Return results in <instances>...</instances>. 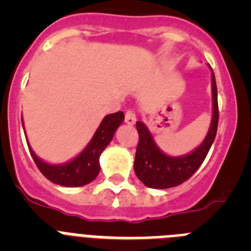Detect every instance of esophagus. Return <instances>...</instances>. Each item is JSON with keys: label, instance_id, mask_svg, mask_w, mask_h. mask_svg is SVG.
Instances as JSON below:
<instances>
[{"label": "esophagus", "instance_id": "1", "mask_svg": "<svg viewBox=\"0 0 251 251\" xmlns=\"http://www.w3.org/2000/svg\"><path fill=\"white\" fill-rule=\"evenodd\" d=\"M137 121V117H136V113L133 112V110H127L126 112V123L127 124H134Z\"/></svg>", "mask_w": 251, "mask_h": 251}]
</instances>
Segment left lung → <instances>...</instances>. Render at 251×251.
<instances>
[{
	"label": "left lung",
	"instance_id": "1",
	"mask_svg": "<svg viewBox=\"0 0 251 251\" xmlns=\"http://www.w3.org/2000/svg\"><path fill=\"white\" fill-rule=\"evenodd\" d=\"M212 72V69H211ZM212 119L211 126L205 139L191 153L179 157L165 154L156 145L152 134L142 122H137L139 142L134 159V172L137 177L151 188H170L187 181L199 170L211 148L217 132L219 105H217V88L212 72Z\"/></svg>",
	"mask_w": 251,
	"mask_h": 251
}]
</instances>
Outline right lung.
Returning <instances> with one entry per match:
<instances>
[{"label": "right lung", "mask_w": 251, "mask_h": 251, "mask_svg": "<svg viewBox=\"0 0 251 251\" xmlns=\"http://www.w3.org/2000/svg\"><path fill=\"white\" fill-rule=\"evenodd\" d=\"M123 112L105 115L97 132L94 133L92 141L84 148L83 152L68 163H64V165L46 163L35 154V152L31 150L30 145L27 143L31 157L36 163L40 172L46 178L50 179L51 182L60 186H66V187H80V186L88 185L98 176L99 171H100L99 157L106 148V146L110 143L115 130L123 123Z\"/></svg>", "instance_id": "1"}]
</instances>
